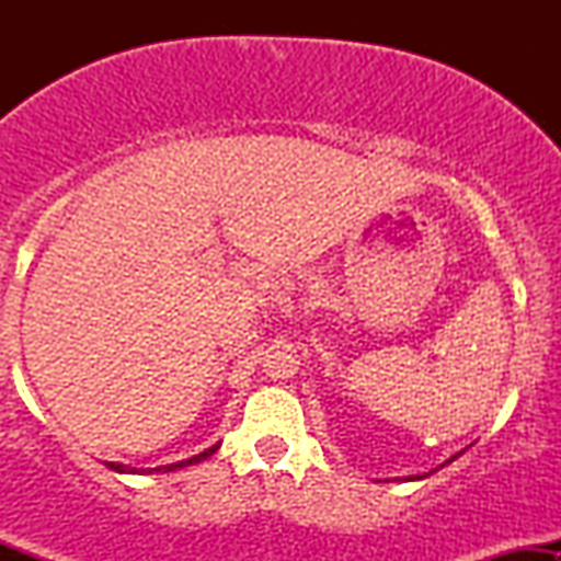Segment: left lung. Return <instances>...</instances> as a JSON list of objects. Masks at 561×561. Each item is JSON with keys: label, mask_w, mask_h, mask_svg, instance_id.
Wrapping results in <instances>:
<instances>
[{"label": "left lung", "mask_w": 561, "mask_h": 561, "mask_svg": "<svg viewBox=\"0 0 561 561\" xmlns=\"http://www.w3.org/2000/svg\"><path fill=\"white\" fill-rule=\"evenodd\" d=\"M454 459H456V456H454ZM454 459H448V461H454ZM424 478H427V474H424ZM409 480H422V478H420V474H416V478H409Z\"/></svg>", "instance_id": "obj_1"}]
</instances>
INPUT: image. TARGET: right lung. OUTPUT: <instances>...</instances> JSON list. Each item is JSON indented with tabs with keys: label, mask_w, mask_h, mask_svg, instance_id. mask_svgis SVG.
I'll return each mask as SVG.
<instances>
[{
	"label": "right lung",
	"mask_w": 561,
	"mask_h": 561,
	"mask_svg": "<svg viewBox=\"0 0 561 561\" xmlns=\"http://www.w3.org/2000/svg\"><path fill=\"white\" fill-rule=\"evenodd\" d=\"M218 450V446H214V448H208V450H203V454H197V456H192V459H186V461H176V465H165V467H158L156 472H173V469H182V467H190V465H197V461H203V459H208V456H214ZM107 467L111 469H115V472H137V469H131V467H124V465H113V461H107Z\"/></svg>",
	"instance_id": "add662e5"
}]
</instances>
